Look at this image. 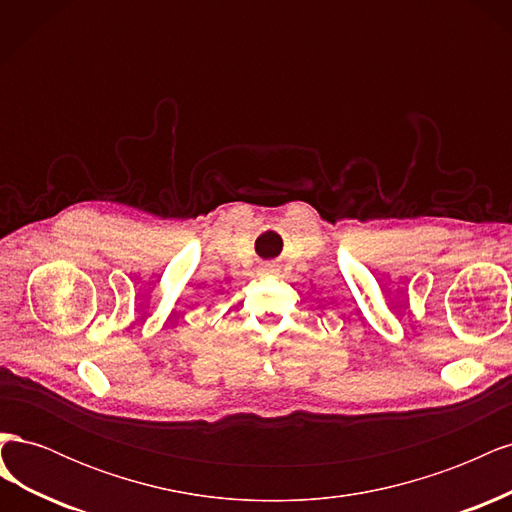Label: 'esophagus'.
Here are the masks:
<instances>
[{"label":"esophagus","mask_w":512,"mask_h":512,"mask_svg":"<svg viewBox=\"0 0 512 512\" xmlns=\"http://www.w3.org/2000/svg\"><path fill=\"white\" fill-rule=\"evenodd\" d=\"M262 271H265V273H271V271H273V265H262Z\"/></svg>","instance_id":"obj_1"}]
</instances>
